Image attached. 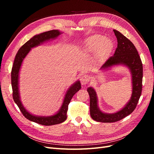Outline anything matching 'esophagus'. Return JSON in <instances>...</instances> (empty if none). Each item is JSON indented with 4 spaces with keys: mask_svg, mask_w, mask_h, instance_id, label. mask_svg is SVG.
I'll return each instance as SVG.
<instances>
[{
    "mask_svg": "<svg viewBox=\"0 0 154 154\" xmlns=\"http://www.w3.org/2000/svg\"><path fill=\"white\" fill-rule=\"evenodd\" d=\"M80 80H81L82 85H87V83L89 82L90 77H89V76L87 75V74H82V75L81 76Z\"/></svg>",
    "mask_w": 154,
    "mask_h": 154,
    "instance_id": "obj_1",
    "label": "esophagus"
}]
</instances>
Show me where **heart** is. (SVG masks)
I'll return each instance as SVG.
<instances>
[{
    "label": "heart",
    "instance_id": "obj_1",
    "mask_svg": "<svg viewBox=\"0 0 154 154\" xmlns=\"http://www.w3.org/2000/svg\"><path fill=\"white\" fill-rule=\"evenodd\" d=\"M112 48V41L99 35L89 36L80 44V49L83 52L94 53V58L97 62L105 58L110 53Z\"/></svg>",
    "mask_w": 154,
    "mask_h": 154
}]
</instances>
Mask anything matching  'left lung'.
Returning a JSON list of instances; mask_svg holds the SVG:
<instances>
[{
  "label": "left lung",
  "mask_w": 154,
  "mask_h": 154,
  "mask_svg": "<svg viewBox=\"0 0 154 154\" xmlns=\"http://www.w3.org/2000/svg\"><path fill=\"white\" fill-rule=\"evenodd\" d=\"M118 40V47L113 56L106 60L100 69L105 71L116 66L127 67L131 74L132 91L130 99L123 108L114 113H105L98 106L96 92L91 87L87 88L90 96V114L91 118L98 122L113 123L123 119L136 109L142 91L143 64L137 49L131 41L117 30L114 29Z\"/></svg>",
  "instance_id": "1"
}]
</instances>
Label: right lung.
I'll use <instances>...</instances> for the list:
<instances>
[{
    "label": "right lung",
    "mask_w": 154,
    "mask_h": 154,
    "mask_svg": "<svg viewBox=\"0 0 154 154\" xmlns=\"http://www.w3.org/2000/svg\"><path fill=\"white\" fill-rule=\"evenodd\" d=\"M61 34H62V32L59 30H51L32 36L18 50L15 56L11 70V86L14 101L15 102L26 118L31 122L45 126L60 124L66 121L67 119L68 105L70 101L73 96L82 88L80 82L79 80L76 81L68 88L65 94L62 105L57 113L49 116H35L27 111L21 102L19 92V73L23 61L32 48L38 46L49 40L57 38Z\"/></svg>",
    "instance_id": "obj_1"
}]
</instances>
